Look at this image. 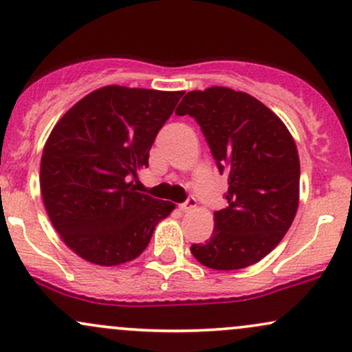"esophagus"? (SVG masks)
<instances>
[{
    "instance_id": "esophagus-1",
    "label": "esophagus",
    "mask_w": 352,
    "mask_h": 352,
    "mask_svg": "<svg viewBox=\"0 0 352 352\" xmlns=\"http://www.w3.org/2000/svg\"><path fill=\"white\" fill-rule=\"evenodd\" d=\"M195 207H197L195 197H188V199L185 200L184 204H180V210H182V212H190V210H193Z\"/></svg>"
}]
</instances>
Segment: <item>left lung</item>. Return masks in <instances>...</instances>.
Instances as JSON below:
<instances>
[{
  "instance_id": "1",
  "label": "left lung",
  "mask_w": 352,
  "mask_h": 352,
  "mask_svg": "<svg viewBox=\"0 0 352 352\" xmlns=\"http://www.w3.org/2000/svg\"><path fill=\"white\" fill-rule=\"evenodd\" d=\"M175 114L197 120L218 172L228 175V205L213 213L210 240L190 252L212 270L258 263L296 215L300 157L292 134L265 104L228 87L188 92Z\"/></svg>"
}]
</instances>
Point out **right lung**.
Returning a JSON list of instances; mask_svg holds the SVG:
<instances>
[{
    "label": "right lung",
    "instance_id": "add662e5",
    "mask_svg": "<svg viewBox=\"0 0 352 352\" xmlns=\"http://www.w3.org/2000/svg\"><path fill=\"white\" fill-rule=\"evenodd\" d=\"M184 92L106 86L52 129L41 159V193L52 227L72 252L114 266L147 248L172 201L135 192L157 134Z\"/></svg>",
    "mask_w": 352,
    "mask_h": 352
}]
</instances>
